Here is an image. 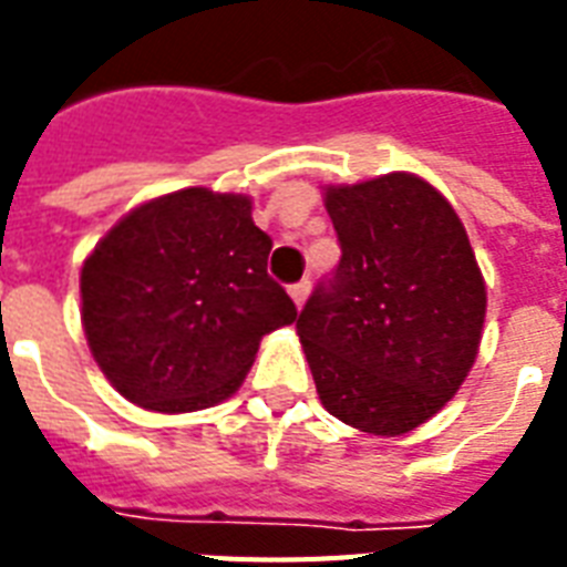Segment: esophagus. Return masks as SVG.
Here are the masks:
<instances>
[{
	"instance_id": "1",
	"label": "esophagus",
	"mask_w": 567,
	"mask_h": 567,
	"mask_svg": "<svg viewBox=\"0 0 567 567\" xmlns=\"http://www.w3.org/2000/svg\"><path fill=\"white\" fill-rule=\"evenodd\" d=\"M309 291H311V285L302 279V282L291 285V300L297 302V309H302V302L309 300Z\"/></svg>"
}]
</instances>
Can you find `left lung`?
<instances>
[{
	"label": "left lung",
	"instance_id": "1",
	"mask_svg": "<svg viewBox=\"0 0 567 567\" xmlns=\"http://www.w3.org/2000/svg\"><path fill=\"white\" fill-rule=\"evenodd\" d=\"M341 261L297 320L320 403L403 435L456 394L480 350L485 282L453 205L412 173L327 188Z\"/></svg>",
	"mask_w": 567,
	"mask_h": 567
}]
</instances>
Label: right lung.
Returning <instances> with one entry per match:
<instances>
[{
  "label": "right lung",
  "instance_id": "1",
  "mask_svg": "<svg viewBox=\"0 0 567 567\" xmlns=\"http://www.w3.org/2000/svg\"><path fill=\"white\" fill-rule=\"evenodd\" d=\"M244 194L185 188L128 212L82 267L93 359L128 403L196 412L238 391L258 341L297 318Z\"/></svg>",
  "mask_w": 567,
  "mask_h": 567
}]
</instances>
